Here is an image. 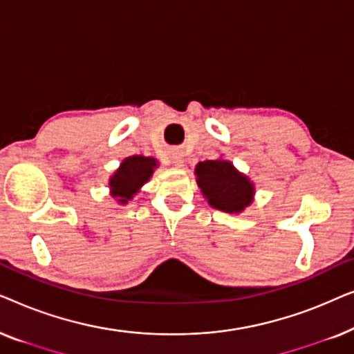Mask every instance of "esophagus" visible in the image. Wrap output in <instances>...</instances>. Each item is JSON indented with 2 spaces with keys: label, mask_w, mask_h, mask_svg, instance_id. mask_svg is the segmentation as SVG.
<instances>
[{
  "label": "esophagus",
  "mask_w": 354,
  "mask_h": 354,
  "mask_svg": "<svg viewBox=\"0 0 354 354\" xmlns=\"http://www.w3.org/2000/svg\"><path fill=\"white\" fill-rule=\"evenodd\" d=\"M172 164L176 167H182L183 166V158H182V154H178V153H174L172 154Z\"/></svg>",
  "instance_id": "esophagus-1"
}]
</instances>
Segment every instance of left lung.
Segmentation results:
<instances>
[{"mask_svg": "<svg viewBox=\"0 0 354 354\" xmlns=\"http://www.w3.org/2000/svg\"><path fill=\"white\" fill-rule=\"evenodd\" d=\"M196 183L207 205L214 209L240 214L254 201V182L229 159L217 158L195 166Z\"/></svg>", "mask_w": 354, "mask_h": 354, "instance_id": "8db88e82", "label": "left lung"}]
</instances>
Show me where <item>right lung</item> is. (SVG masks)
<instances>
[{
  "label": "right lung",
  "mask_w": 354,
  "mask_h": 354,
  "mask_svg": "<svg viewBox=\"0 0 354 354\" xmlns=\"http://www.w3.org/2000/svg\"><path fill=\"white\" fill-rule=\"evenodd\" d=\"M158 166V159L153 156L133 154L122 159L119 167L109 177L108 185L111 198H114L118 205H127L142 190L145 183L149 182Z\"/></svg>",
  "instance_id": "1"
}]
</instances>
